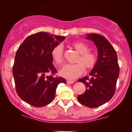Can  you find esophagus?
Wrapping results in <instances>:
<instances>
[{"instance_id":"esophagus-1","label":"esophagus","mask_w":132,"mask_h":132,"mask_svg":"<svg viewBox=\"0 0 132 132\" xmlns=\"http://www.w3.org/2000/svg\"><path fill=\"white\" fill-rule=\"evenodd\" d=\"M66 82H67V84H73L74 83L75 81L70 80H66Z\"/></svg>"}]
</instances>
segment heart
I'll return each mask as SVG.
<instances>
[{
    "label": "heart",
    "instance_id": "1",
    "mask_svg": "<svg viewBox=\"0 0 132 132\" xmlns=\"http://www.w3.org/2000/svg\"><path fill=\"white\" fill-rule=\"evenodd\" d=\"M71 46L79 54L76 60L77 64H66L60 70L59 74L62 77L70 80L77 78L84 73V68L87 70H91L96 66L97 55L94 53L89 52V46L82 41L73 43ZM51 55L54 62L57 65H61L64 61V50L61 45H55L51 51Z\"/></svg>",
    "mask_w": 132,
    "mask_h": 132
}]
</instances>
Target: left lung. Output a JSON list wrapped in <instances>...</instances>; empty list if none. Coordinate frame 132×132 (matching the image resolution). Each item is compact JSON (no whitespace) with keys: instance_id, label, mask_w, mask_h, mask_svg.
<instances>
[{"instance_id":"left-lung-1","label":"left lung","mask_w":132,"mask_h":132,"mask_svg":"<svg viewBox=\"0 0 132 132\" xmlns=\"http://www.w3.org/2000/svg\"><path fill=\"white\" fill-rule=\"evenodd\" d=\"M86 38L95 44L98 53V60L89 76L78 80L84 84L86 90L77 98L83 105L95 108L107 103L114 96L119 67L116 52L104 36L89 34Z\"/></svg>"}]
</instances>
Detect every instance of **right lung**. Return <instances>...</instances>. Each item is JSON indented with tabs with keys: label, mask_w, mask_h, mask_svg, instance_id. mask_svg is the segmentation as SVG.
Listing matches in <instances>:
<instances>
[{
	"label": "right lung",
	"mask_w": 132,
	"mask_h": 132,
	"mask_svg": "<svg viewBox=\"0 0 132 132\" xmlns=\"http://www.w3.org/2000/svg\"><path fill=\"white\" fill-rule=\"evenodd\" d=\"M64 39L39 32L28 36L17 50L13 68L16 91L30 105L40 107L51 103L59 84L66 83L64 78L53 77L57 70L51 55L53 48ZM48 72L53 75L46 76Z\"/></svg>",
	"instance_id": "obj_1"
}]
</instances>
